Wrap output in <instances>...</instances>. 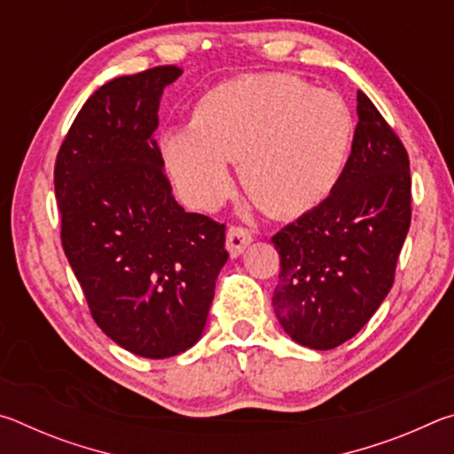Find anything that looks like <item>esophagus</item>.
Segmentation results:
<instances>
[{
  "label": "esophagus",
  "mask_w": 454,
  "mask_h": 454,
  "mask_svg": "<svg viewBox=\"0 0 454 454\" xmlns=\"http://www.w3.org/2000/svg\"><path fill=\"white\" fill-rule=\"evenodd\" d=\"M252 242V232L248 228L242 226H230L228 234H226V248L230 252V256L236 258L240 256L246 250V246Z\"/></svg>",
  "instance_id": "obj_1"
}]
</instances>
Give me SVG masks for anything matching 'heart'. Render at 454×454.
Returning <instances> with one entry per match:
<instances>
[{
	"label": "heart",
	"instance_id": "obj_1",
	"mask_svg": "<svg viewBox=\"0 0 454 454\" xmlns=\"http://www.w3.org/2000/svg\"><path fill=\"white\" fill-rule=\"evenodd\" d=\"M192 124L166 129L160 152L188 204L214 210L242 160L248 194L276 216L317 208L347 172L355 120L344 99L286 74L246 75L198 99Z\"/></svg>",
	"mask_w": 454,
	"mask_h": 454
}]
</instances>
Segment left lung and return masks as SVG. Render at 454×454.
<instances>
[{
  "instance_id": "8db88e82",
  "label": "left lung",
  "mask_w": 454,
  "mask_h": 454,
  "mask_svg": "<svg viewBox=\"0 0 454 454\" xmlns=\"http://www.w3.org/2000/svg\"><path fill=\"white\" fill-rule=\"evenodd\" d=\"M350 162L317 208L272 236L280 274L276 318L302 347L350 340L393 288L411 226L409 153L371 98L358 90Z\"/></svg>"
}]
</instances>
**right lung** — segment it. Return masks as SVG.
I'll return each instance as SVG.
<instances>
[{"instance_id":"add662e5","label":"right lung","mask_w":454,"mask_h":454,"mask_svg":"<svg viewBox=\"0 0 454 454\" xmlns=\"http://www.w3.org/2000/svg\"><path fill=\"white\" fill-rule=\"evenodd\" d=\"M178 66L104 83L59 145L53 170L61 246L91 318L121 348L168 358L198 342L226 264V226L184 212L158 128L160 96Z\"/></svg>"}]
</instances>
